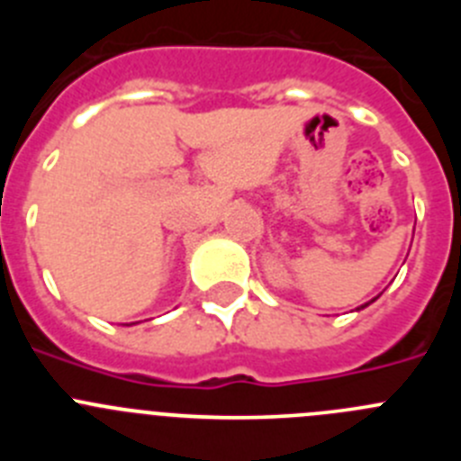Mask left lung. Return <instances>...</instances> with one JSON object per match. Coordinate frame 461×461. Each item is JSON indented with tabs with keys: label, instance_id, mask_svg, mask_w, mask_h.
<instances>
[{
	"label": "left lung",
	"instance_id": "1",
	"mask_svg": "<svg viewBox=\"0 0 461 461\" xmlns=\"http://www.w3.org/2000/svg\"><path fill=\"white\" fill-rule=\"evenodd\" d=\"M374 300H376V297H374ZM372 300V303H374ZM365 307H369V303H365V304H360V307H357V312H360V309H365Z\"/></svg>",
	"mask_w": 461,
	"mask_h": 461
}]
</instances>
